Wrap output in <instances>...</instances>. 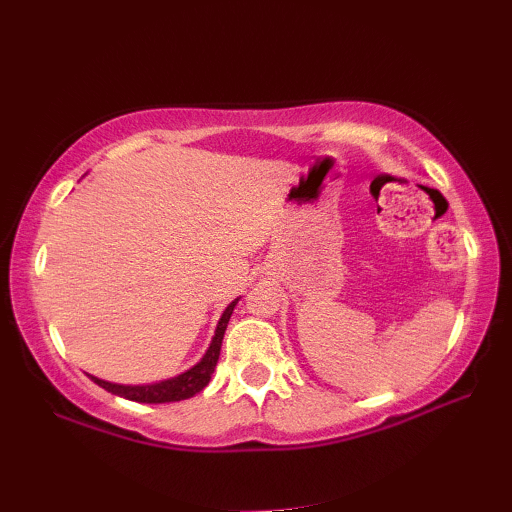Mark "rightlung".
I'll return each instance as SVG.
<instances>
[{"label": "right lung", "mask_w": 512, "mask_h": 512, "mask_svg": "<svg viewBox=\"0 0 512 512\" xmlns=\"http://www.w3.org/2000/svg\"><path fill=\"white\" fill-rule=\"evenodd\" d=\"M236 303H238V298L227 305V310L223 312V316H220L209 350L194 365V368H189L187 372L173 376V379H167V381L151 383V385H120V383L102 381V379H98V376H91L93 383H98L100 388H104L106 392L118 394V397H124L129 401H138V403H171V401L191 399L211 381V374H214L218 356H220V345H223L227 323H229L231 314H234Z\"/></svg>", "instance_id": "right-lung-1"}]
</instances>
